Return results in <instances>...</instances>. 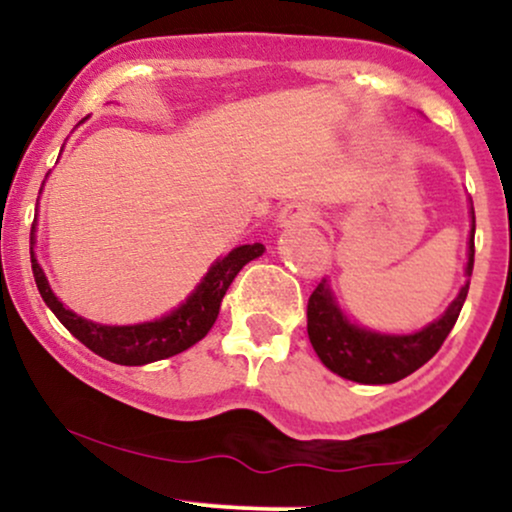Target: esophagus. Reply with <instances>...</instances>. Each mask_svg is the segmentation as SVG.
<instances>
[{
	"instance_id": "esophagus-1",
	"label": "esophagus",
	"mask_w": 512,
	"mask_h": 512,
	"mask_svg": "<svg viewBox=\"0 0 512 512\" xmlns=\"http://www.w3.org/2000/svg\"><path fill=\"white\" fill-rule=\"evenodd\" d=\"M317 211L310 207V204L305 202H293L286 207L284 211H281L279 216V226L284 228H293V226H305V223L315 221Z\"/></svg>"
}]
</instances>
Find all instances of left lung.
I'll return each instance as SVG.
<instances>
[{"label":"left lung","instance_id":"obj_1","mask_svg":"<svg viewBox=\"0 0 512 512\" xmlns=\"http://www.w3.org/2000/svg\"><path fill=\"white\" fill-rule=\"evenodd\" d=\"M474 214V211H472ZM474 269V231L469 238V262L467 276ZM469 284L462 286L460 296L450 303L440 320L428 325L426 330L404 337L378 334L349 325V320L339 313L330 293V286L322 281L308 298V337L315 354L332 373L346 380L366 385H387L407 378L431 361L438 354L467 298Z\"/></svg>","mask_w":512,"mask_h":512}]
</instances>
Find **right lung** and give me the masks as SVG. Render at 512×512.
Segmentation results:
<instances>
[{"mask_svg":"<svg viewBox=\"0 0 512 512\" xmlns=\"http://www.w3.org/2000/svg\"><path fill=\"white\" fill-rule=\"evenodd\" d=\"M264 245H240V248L228 252L223 260H219L204 276L202 284L197 286L195 293L173 310L168 317H161L156 322H144V325H129V327H108L96 325V322L84 320V317L74 315L57 301L52 293L48 279H45L43 269L35 260L31 250V267L35 284H38L40 296L48 303V308L57 315V320L67 327L69 332L79 339L81 344L88 346L93 354L108 358V361L120 363V366H144V363L161 361V358L175 356L180 351L190 349L199 339L207 337L211 325L219 317V308L223 296H226L228 286L236 279V274L250 260L260 257Z\"/></svg>","mask_w":512,"mask_h":512,"instance_id":"1","label":"right lung"}]
</instances>
